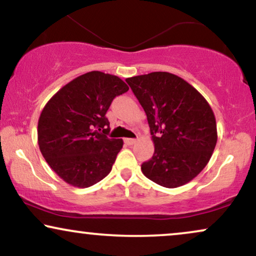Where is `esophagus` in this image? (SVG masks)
Masks as SVG:
<instances>
[{
  "label": "esophagus",
  "instance_id": "esophagus-1",
  "mask_svg": "<svg viewBox=\"0 0 256 256\" xmlns=\"http://www.w3.org/2000/svg\"><path fill=\"white\" fill-rule=\"evenodd\" d=\"M124 142L130 146V144H134L135 142H136V138H126Z\"/></svg>",
  "mask_w": 256,
  "mask_h": 256
}]
</instances>
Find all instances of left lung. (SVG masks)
<instances>
[{
    "label": "left lung",
    "instance_id": "obj_1",
    "mask_svg": "<svg viewBox=\"0 0 256 256\" xmlns=\"http://www.w3.org/2000/svg\"><path fill=\"white\" fill-rule=\"evenodd\" d=\"M144 112L154 154L141 165L148 179L164 188L191 182L209 162L217 142L216 118L202 94L168 72L126 80Z\"/></svg>",
    "mask_w": 256,
    "mask_h": 256
}]
</instances>
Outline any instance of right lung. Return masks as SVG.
Returning a JSON list of instances; mask_svg holds the SVG:
<instances>
[{"mask_svg":"<svg viewBox=\"0 0 256 256\" xmlns=\"http://www.w3.org/2000/svg\"><path fill=\"white\" fill-rule=\"evenodd\" d=\"M128 90L118 76L91 71L47 102L38 122V144L47 164L68 184L89 188L112 171L123 141L106 136V114L112 100Z\"/></svg>","mask_w":256,"mask_h":256,"instance_id":"1","label":"right lung"}]
</instances>
